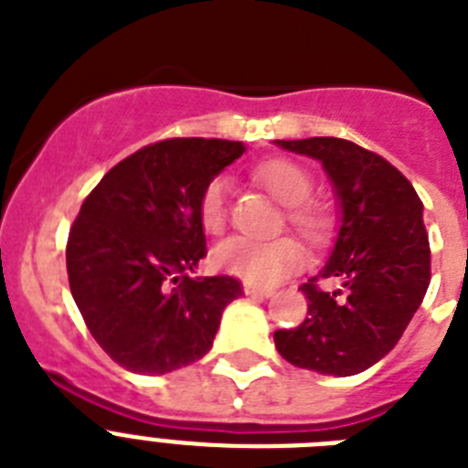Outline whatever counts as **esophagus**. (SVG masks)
<instances>
[{
    "label": "esophagus",
    "mask_w": 468,
    "mask_h": 468,
    "mask_svg": "<svg viewBox=\"0 0 468 468\" xmlns=\"http://www.w3.org/2000/svg\"><path fill=\"white\" fill-rule=\"evenodd\" d=\"M242 289H245L248 296H260V299H270L271 293H274L271 289H264V286H255V284H245Z\"/></svg>",
    "instance_id": "obj_1"
}]
</instances>
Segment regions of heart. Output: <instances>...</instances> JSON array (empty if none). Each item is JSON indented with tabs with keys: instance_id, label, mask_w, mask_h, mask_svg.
Masks as SVG:
<instances>
[{
	"instance_id": "1",
	"label": "heart",
	"mask_w": 468,
	"mask_h": 468,
	"mask_svg": "<svg viewBox=\"0 0 468 468\" xmlns=\"http://www.w3.org/2000/svg\"><path fill=\"white\" fill-rule=\"evenodd\" d=\"M252 176L279 204L289 206V220L306 238H315L323 230V216L318 208L303 204L311 197L313 179L301 165L289 160H270L257 165ZM226 176H216L201 191L198 218L211 233H218L226 223ZM301 262H303V252L292 238L255 240L248 235H233L213 250V264L220 271L255 286H274L292 271L299 270Z\"/></svg>"
}]
</instances>
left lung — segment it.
I'll return each mask as SVG.
<instances>
[{"mask_svg":"<svg viewBox=\"0 0 468 468\" xmlns=\"http://www.w3.org/2000/svg\"><path fill=\"white\" fill-rule=\"evenodd\" d=\"M320 162L340 223L318 274L301 292L308 318L277 330L286 362L327 377H355L381 362L400 340L430 284V242L413 184L377 153L342 138L274 141ZM341 284L323 292L317 282Z\"/></svg>","mask_w":468,"mask_h":468,"instance_id":"8db88e82","label":"left lung"}]
</instances>
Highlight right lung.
<instances>
[{"label":"right lung","mask_w":468,"mask_h":468,"mask_svg":"<svg viewBox=\"0 0 468 468\" xmlns=\"http://www.w3.org/2000/svg\"><path fill=\"white\" fill-rule=\"evenodd\" d=\"M242 153V143L218 138L155 143L84 198L68 238L69 292L123 369L169 374L201 359L242 293L233 277H191L206 257L201 191Z\"/></svg>","instance_id":"add662e5"}]
</instances>
